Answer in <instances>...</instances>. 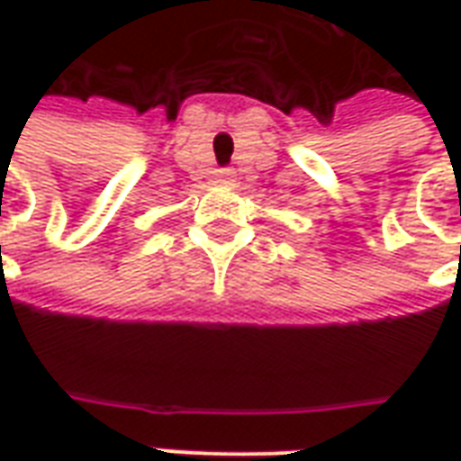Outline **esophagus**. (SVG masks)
I'll return each mask as SVG.
<instances>
[{
	"instance_id": "34e87169",
	"label": "esophagus",
	"mask_w": 461,
	"mask_h": 461,
	"mask_svg": "<svg viewBox=\"0 0 461 461\" xmlns=\"http://www.w3.org/2000/svg\"><path fill=\"white\" fill-rule=\"evenodd\" d=\"M217 182H221V185H231V182H234V172L220 170L217 172Z\"/></svg>"
}]
</instances>
